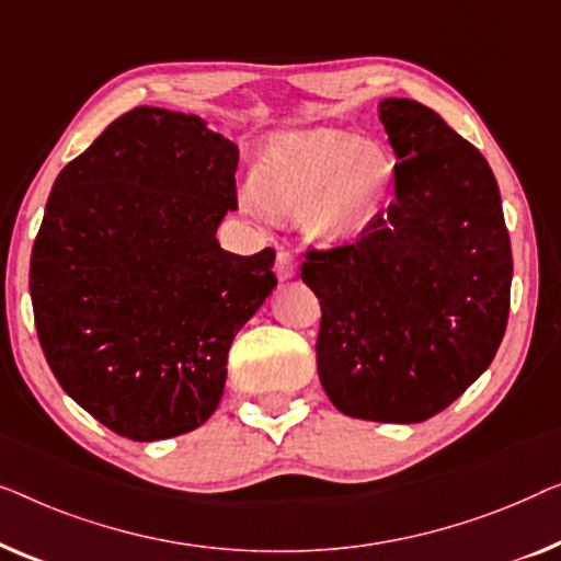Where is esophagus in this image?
I'll return each mask as SVG.
<instances>
[{
	"label": "esophagus",
	"mask_w": 561,
	"mask_h": 561,
	"mask_svg": "<svg viewBox=\"0 0 561 561\" xmlns=\"http://www.w3.org/2000/svg\"><path fill=\"white\" fill-rule=\"evenodd\" d=\"M297 256L291 254V251H279L277 254V266H274V270H277V277L279 279H291L297 274Z\"/></svg>",
	"instance_id": "1"
}]
</instances>
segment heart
Returning <instances> with one entry per match:
<instances>
[{
    "instance_id": "1",
    "label": "heart",
    "mask_w": 561,
    "mask_h": 561,
    "mask_svg": "<svg viewBox=\"0 0 561 561\" xmlns=\"http://www.w3.org/2000/svg\"><path fill=\"white\" fill-rule=\"evenodd\" d=\"M397 162L378 141L343 129L287 134L266 149L256 191L243 208L264 218L266 208L297 213L312 239L353 241L381 220L391 198Z\"/></svg>"
}]
</instances>
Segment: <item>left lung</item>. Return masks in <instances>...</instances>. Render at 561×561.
I'll return each instance as SVG.
<instances>
[{
    "mask_svg": "<svg viewBox=\"0 0 561 561\" xmlns=\"http://www.w3.org/2000/svg\"><path fill=\"white\" fill-rule=\"evenodd\" d=\"M397 201L356 243L307 251L318 374L337 412L414 424L453 404L506 333L511 239L485 157L412 99L378 104Z\"/></svg>",
    "mask_w": 561,
    "mask_h": 561,
    "instance_id": "left-lung-1",
    "label": "left lung"
}]
</instances>
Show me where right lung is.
<instances>
[{
	"instance_id": "obj_1",
	"label": "right lung",
	"mask_w": 561,
	"mask_h": 561,
	"mask_svg": "<svg viewBox=\"0 0 561 561\" xmlns=\"http://www.w3.org/2000/svg\"><path fill=\"white\" fill-rule=\"evenodd\" d=\"M239 147L195 114L137 106L55 180L30 297L62 391L116 435H185L216 412L228 348L277 287L274 251L239 256Z\"/></svg>"
}]
</instances>
